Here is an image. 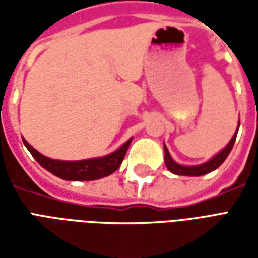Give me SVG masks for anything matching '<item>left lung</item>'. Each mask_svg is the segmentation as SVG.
Instances as JSON below:
<instances>
[{
    "label": "left lung",
    "instance_id": "8db88e82",
    "mask_svg": "<svg viewBox=\"0 0 258 258\" xmlns=\"http://www.w3.org/2000/svg\"><path fill=\"white\" fill-rule=\"evenodd\" d=\"M239 125H240V121L238 123V128H236V133L233 134L232 140L228 142V145L222 149L220 153H217L216 156L210 159L209 162L203 163V164H199V166H182V164H178L173 160V157L170 156V152H168L167 146L164 145V163L167 168L173 174H177V175H189V177H199V175H205V174H209L211 171H214L216 168H218L221 166L224 160L227 159L229 152L232 151L233 144H235V140H236V134H238Z\"/></svg>",
    "mask_w": 258,
    "mask_h": 258
}]
</instances>
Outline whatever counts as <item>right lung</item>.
Here are the masks:
<instances>
[{"label":"right lung","mask_w":258,"mask_h":258,"mask_svg":"<svg viewBox=\"0 0 258 258\" xmlns=\"http://www.w3.org/2000/svg\"><path fill=\"white\" fill-rule=\"evenodd\" d=\"M131 141L133 138L110 155L94 157V159H85V160H77V162L53 160V159L41 155L40 152H37L26 140H23V144L29 149L31 156L34 157L42 167L59 178L66 179V181H94V179L110 175L121 166V162L127 153Z\"/></svg>","instance_id":"add662e5"}]
</instances>
